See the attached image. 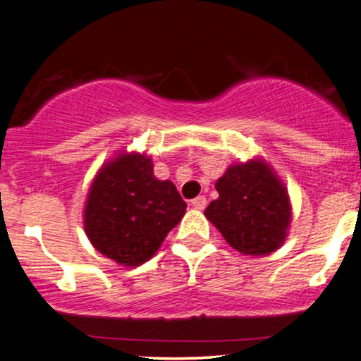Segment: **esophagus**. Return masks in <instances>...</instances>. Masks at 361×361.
<instances>
[{
  "instance_id": "obj_1",
  "label": "esophagus",
  "mask_w": 361,
  "mask_h": 361,
  "mask_svg": "<svg viewBox=\"0 0 361 361\" xmlns=\"http://www.w3.org/2000/svg\"><path fill=\"white\" fill-rule=\"evenodd\" d=\"M192 205H193L195 209H197V210H204L205 207H207V198L204 197V195H200V197L193 198V200H192Z\"/></svg>"
}]
</instances>
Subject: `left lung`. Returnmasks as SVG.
I'll return each mask as SVG.
<instances>
[{
  "label": "left lung",
  "mask_w": 361,
  "mask_h": 361,
  "mask_svg": "<svg viewBox=\"0 0 361 361\" xmlns=\"http://www.w3.org/2000/svg\"><path fill=\"white\" fill-rule=\"evenodd\" d=\"M215 190L219 198L207 207L205 217L234 250L263 256L285 243L292 207L287 188L270 164L258 157L233 164Z\"/></svg>",
  "instance_id": "obj_1"
}]
</instances>
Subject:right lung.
<instances>
[{"mask_svg":"<svg viewBox=\"0 0 361 361\" xmlns=\"http://www.w3.org/2000/svg\"><path fill=\"white\" fill-rule=\"evenodd\" d=\"M152 171L149 156L118 152L93 178L86 198V235L94 250L123 267L151 259L185 215L176 186Z\"/></svg>","mask_w":361,"mask_h":361,"instance_id":"1","label":"right lung"}]
</instances>
